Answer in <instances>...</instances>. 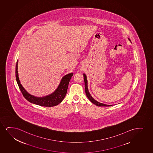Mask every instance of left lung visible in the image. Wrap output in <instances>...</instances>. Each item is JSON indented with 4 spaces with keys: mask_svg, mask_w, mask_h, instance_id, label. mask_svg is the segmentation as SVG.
<instances>
[{
    "mask_svg": "<svg viewBox=\"0 0 153 153\" xmlns=\"http://www.w3.org/2000/svg\"><path fill=\"white\" fill-rule=\"evenodd\" d=\"M128 39L131 42L130 39L129 38H128ZM83 78H84V81H85V94H86V95L87 96L88 98L89 99L90 101L92 103L94 104L95 105H97V106H111V105H106V104L100 103L99 102L97 101L96 100L93 99V97H92L91 95L90 94L89 92L88 88V82L87 76H86L85 74H83Z\"/></svg>",
    "mask_w": 153,
    "mask_h": 153,
    "instance_id": "8db88e82",
    "label": "left lung"
}]
</instances>
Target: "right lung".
I'll use <instances>...</instances> for the list:
<instances>
[{
    "label": "right lung",
    "instance_id": "1",
    "mask_svg": "<svg viewBox=\"0 0 153 153\" xmlns=\"http://www.w3.org/2000/svg\"><path fill=\"white\" fill-rule=\"evenodd\" d=\"M18 60L16 62V82L18 83L19 87L24 97L28 101L36 105H40L46 107H52L58 105L61 102L64 98L65 97L66 94L68 91V86L69 84L71 76L73 75V73L68 74L62 78L59 85L55 91L51 94L47 95L44 97H36L34 95H31L26 91L22 85L20 83V80L18 75Z\"/></svg>",
    "mask_w": 153,
    "mask_h": 153
}]
</instances>
